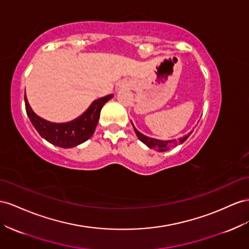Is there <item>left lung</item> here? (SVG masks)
Returning <instances> with one entry per match:
<instances>
[{
    "label": "left lung",
    "instance_id": "obj_1",
    "mask_svg": "<svg viewBox=\"0 0 249 249\" xmlns=\"http://www.w3.org/2000/svg\"><path fill=\"white\" fill-rule=\"evenodd\" d=\"M134 130H135V133L137 137L139 138L140 141H142V142L144 144H146L149 147H151V149H154V150H158L160 152H163V151H166L169 150L170 147H174L178 145L179 143H182L184 142V141L189 138V136L192 134V132L190 134H187V135H185L183 138H180L178 140H169V141H162V140H158V139H154V138H150L147 136H144L143 134H141L139 131L136 130V127L133 125Z\"/></svg>",
    "mask_w": 249,
    "mask_h": 249
}]
</instances>
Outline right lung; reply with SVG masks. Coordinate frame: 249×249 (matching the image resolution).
<instances>
[{
  "label": "right lung",
  "instance_id": "add662e5",
  "mask_svg": "<svg viewBox=\"0 0 249 249\" xmlns=\"http://www.w3.org/2000/svg\"><path fill=\"white\" fill-rule=\"evenodd\" d=\"M113 95H108L93 102L83 115L66 124H53L38 117L32 111L25 94V107L31 124L37 133L48 142L59 147L76 146L88 140L95 131L103 106L110 100Z\"/></svg>",
  "mask_w": 249,
  "mask_h": 249
}]
</instances>
